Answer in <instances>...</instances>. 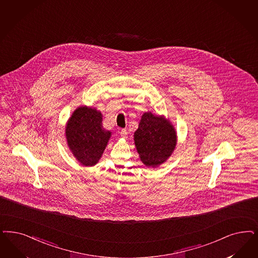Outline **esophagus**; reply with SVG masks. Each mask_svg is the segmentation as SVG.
I'll list each match as a JSON object with an SVG mask.
<instances>
[{
    "mask_svg": "<svg viewBox=\"0 0 258 258\" xmlns=\"http://www.w3.org/2000/svg\"><path fill=\"white\" fill-rule=\"evenodd\" d=\"M120 134H121V136H122V137H124V138H125V137H126V134H127V131H126L125 128H122V130H121V133H120Z\"/></svg>",
    "mask_w": 258,
    "mask_h": 258,
    "instance_id": "obj_1",
    "label": "esophagus"
}]
</instances>
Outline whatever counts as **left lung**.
Instances as JSON below:
<instances>
[{
  "label": "left lung",
  "instance_id": "left-lung-1",
  "mask_svg": "<svg viewBox=\"0 0 258 258\" xmlns=\"http://www.w3.org/2000/svg\"><path fill=\"white\" fill-rule=\"evenodd\" d=\"M134 142L143 163L157 167L170 156L176 145V133L169 121L151 112L144 113Z\"/></svg>",
  "mask_w": 258,
  "mask_h": 258
}]
</instances>
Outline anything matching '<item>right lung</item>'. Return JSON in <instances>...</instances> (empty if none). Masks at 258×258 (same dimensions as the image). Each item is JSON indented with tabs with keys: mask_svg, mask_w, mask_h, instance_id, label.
<instances>
[{
	"mask_svg": "<svg viewBox=\"0 0 258 258\" xmlns=\"http://www.w3.org/2000/svg\"><path fill=\"white\" fill-rule=\"evenodd\" d=\"M69 147L84 166H94L106 149L110 132L102 125V114L94 108L78 107L66 127Z\"/></svg>",
	"mask_w": 258,
	"mask_h": 258,
	"instance_id": "1",
	"label": "right lung"
}]
</instances>
